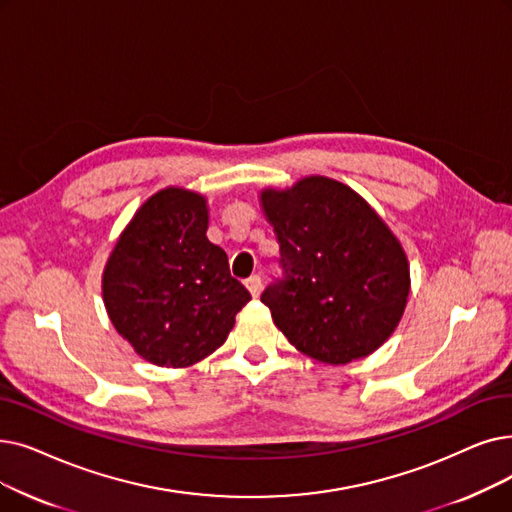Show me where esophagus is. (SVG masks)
Segmentation results:
<instances>
[{
  "label": "esophagus",
  "mask_w": 512,
  "mask_h": 512,
  "mask_svg": "<svg viewBox=\"0 0 512 512\" xmlns=\"http://www.w3.org/2000/svg\"><path fill=\"white\" fill-rule=\"evenodd\" d=\"M244 284H247V288H249V293L253 295V297H259V293H261V276H251V278H247L244 280Z\"/></svg>",
  "instance_id": "esophagus-1"
}]
</instances>
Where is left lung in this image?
<instances>
[{
	"instance_id": "obj_1",
	"label": "left lung",
	"mask_w": 512,
	"mask_h": 512,
	"mask_svg": "<svg viewBox=\"0 0 512 512\" xmlns=\"http://www.w3.org/2000/svg\"><path fill=\"white\" fill-rule=\"evenodd\" d=\"M280 242V276L261 301L299 351L347 364L379 349L410 293L402 244L362 196L328 177L261 192Z\"/></svg>"
}]
</instances>
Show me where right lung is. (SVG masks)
Segmentation results:
<instances>
[{
  "mask_svg": "<svg viewBox=\"0 0 512 512\" xmlns=\"http://www.w3.org/2000/svg\"><path fill=\"white\" fill-rule=\"evenodd\" d=\"M201 194L167 188L140 207L110 255L102 295L110 322L144 360L184 368L224 345L251 293L207 238Z\"/></svg>",
  "mask_w": 512,
  "mask_h": 512,
  "instance_id": "right-lung-1",
  "label": "right lung"
}]
</instances>
